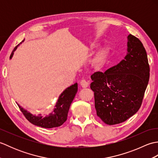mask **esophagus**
<instances>
[{"instance_id": "1", "label": "esophagus", "mask_w": 158, "mask_h": 158, "mask_svg": "<svg viewBox=\"0 0 158 158\" xmlns=\"http://www.w3.org/2000/svg\"><path fill=\"white\" fill-rule=\"evenodd\" d=\"M80 85H81L82 88H87V87H88L89 83L87 81H85V80L83 79V80H81V81H80Z\"/></svg>"}]
</instances>
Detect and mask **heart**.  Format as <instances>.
Listing matches in <instances>:
<instances>
[{"label": "heart", "instance_id": "1", "mask_svg": "<svg viewBox=\"0 0 158 158\" xmlns=\"http://www.w3.org/2000/svg\"><path fill=\"white\" fill-rule=\"evenodd\" d=\"M106 53H107V50H106V49H102V51L100 52V53L99 57H102L103 56H105Z\"/></svg>", "mask_w": 158, "mask_h": 158}]
</instances>
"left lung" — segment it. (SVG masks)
<instances>
[{
    "label": "left lung",
    "instance_id": "left-lung-1",
    "mask_svg": "<svg viewBox=\"0 0 158 158\" xmlns=\"http://www.w3.org/2000/svg\"><path fill=\"white\" fill-rule=\"evenodd\" d=\"M125 59L105 73L92 75L96 114L103 122L115 125L125 122L139 110L149 79L146 50L136 36H127Z\"/></svg>",
    "mask_w": 158,
    "mask_h": 158
}]
</instances>
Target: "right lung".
Here are the masks:
<instances>
[{"instance_id":"obj_1","label":"right lung","mask_w":158,"mask_h":158,"mask_svg":"<svg viewBox=\"0 0 158 158\" xmlns=\"http://www.w3.org/2000/svg\"><path fill=\"white\" fill-rule=\"evenodd\" d=\"M23 41H22V42ZM22 42L19 43L14 48L13 51L11 52V56H10V58H11L13 55V52L15 51V49ZM77 89H78V86H77V83L66 88L60 96L58 102L55 106L56 108L53 110V112L50 113L48 116L45 117H43L41 115H39L38 116L32 115L26 110L23 109L19 105H18L26 118L34 125L45 127V128H52V127H59L62 126L67 119L70 106L71 105L74 98H75Z\"/></svg>"}]
</instances>
